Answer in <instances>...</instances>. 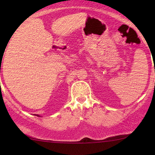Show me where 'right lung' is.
<instances>
[{
    "instance_id": "obj_1",
    "label": "right lung",
    "mask_w": 155,
    "mask_h": 155,
    "mask_svg": "<svg viewBox=\"0 0 155 155\" xmlns=\"http://www.w3.org/2000/svg\"><path fill=\"white\" fill-rule=\"evenodd\" d=\"M37 116H39V117H41V116H40L39 115H37Z\"/></svg>"
}]
</instances>
